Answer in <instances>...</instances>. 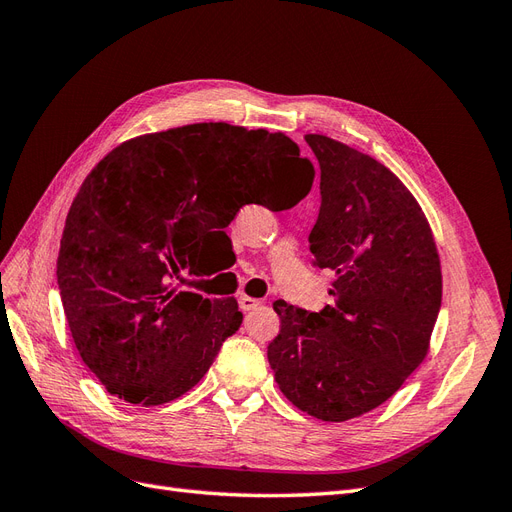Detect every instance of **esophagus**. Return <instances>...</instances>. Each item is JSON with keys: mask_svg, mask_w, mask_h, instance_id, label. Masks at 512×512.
Here are the masks:
<instances>
[{"mask_svg": "<svg viewBox=\"0 0 512 512\" xmlns=\"http://www.w3.org/2000/svg\"><path fill=\"white\" fill-rule=\"evenodd\" d=\"M260 305H262V301L250 297V294H241V297H239V307L243 309V312H252V309H256Z\"/></svg>", "mask_w": 512, "mask_h": 512, "instance_id": "esophagus-1", "label": "esophagus"}]
</instances>
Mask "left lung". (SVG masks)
I'll list each match as a JSON object with an SVG mask.
<instances>
[{"label":"left lung","instance_id":"1","mask_svg":"<svg viewBox=\"0 0 512 512\" xmlns=\"http://www.w3.org/2000/svg\"><path fill=\"white\" fill-rule=\"evenodd\" d=\"M320 164L322 205L309 235L335 303L307 314L275 303L267 348L292 406L342 423L378 408L425 361L442 303L436 239L412 192L367 153L305 134Z\"/></svg>","mask_w":512,"mask_h":512}]
</instances>
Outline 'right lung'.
Here are the masks:
<instances>
[{
	"instance_id": "obj_1",
	"label": "right lung",
	"mask_w": 512,
	"mask_h": 512,
	"mask_svg": "<svg viewBox=\"0 0 512 512\" xmlns=\"http://www.w3.org/2000/svg\"><path fill=\"white\" fill-rule=\"evenodd\" d=\"M294 174L302 181L290 189ZM312 181L314 166L284 132L224 121L134 136L106 153L72 200L57 284L74 346L108 393L149 408L200 382L243 314L237 299H205L173 280L198 269L205 239L243 205H294Z\"/></svg>"
}]
</instances>
